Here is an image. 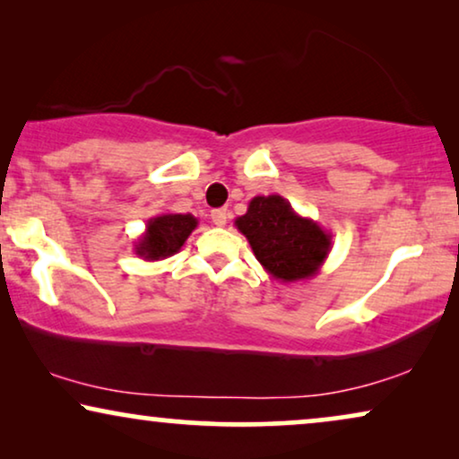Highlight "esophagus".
<instances>
[{"mask_svg":"<svg viewBox=\"0 0 459 459\" xmlns=\"http://www.w3.org/2000/svg\"><path fill=\"white\" fill-rule=\"evenodd\" d=\"M228 217H230V211L228 209H215V211L211 212L212 223L219 225V228H223V225L228 223Z\"/></svg>","mask_w":459,"mask_h":459,"instance_id":"1","label":"esophagus"}]
</instances>
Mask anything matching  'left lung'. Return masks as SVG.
I'll list each match as a JSON object with an SVG mask.
<instances>
[{"label": "left lung", "mask_w": 459, "mask_h": 459, "mask_svg": "<svg viewBox=\"0 0 459 459\" xmlns=\"http://www.w3.org/2000/svg\"><path fill=\"white\" fill-rule=\"evenodd\" d=\"M234 225L263 269L280 281H303L319 273L332 248V234L300 217L280 194L255 196Z\"/></svg>", "instance_id": "left-lung-1"}]
</instances>
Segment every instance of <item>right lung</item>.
Segmentation results:
<instances>
[{"label":"right lung","mask_w":459,"mask_h":459,"mask_svg":"<svg viewBox=\"0 0 459 459\" xmlns=\"http://www.w3.org/2000/svg\"><path fill=\"white\" fill-rule=\"evenodd\" d=\"M198 219L181 212H162L148 219L146 231L135 240V255L143 261H160L179 253L187 238L196 230Z\"/></svg>","instance_id":"1"}]
</instances>
